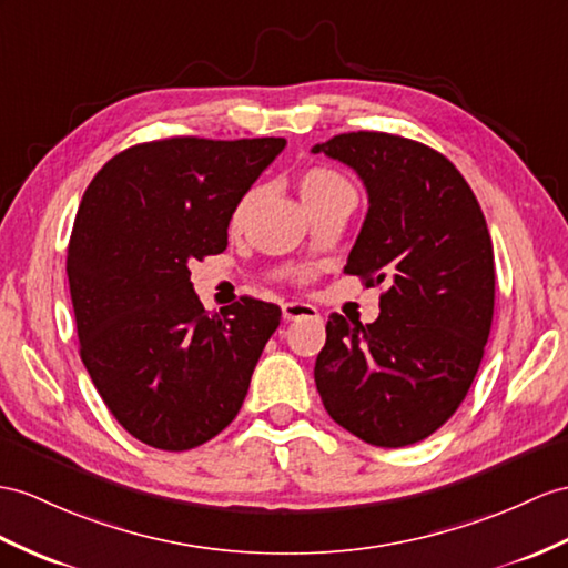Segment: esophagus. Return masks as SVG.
<instances>
[{
    "label": "esophagus",
    "instance_id": "obj_1",
    "mask_svg": "<svg viewBox=\"0 0 568 568\" xmlns=\"http://www.w3.org/2000/svg\"><path fill=\"white\" fill-rule=\"evenodd\" d=\"M282 315H284V321H317V317H321V313H317L315 306H311V303H303V301L282 303Z\"/></svg>",
    "mask_w": 568,
    "mask_h": 568
}]
</instances>
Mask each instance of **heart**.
I'll return each mask as SVG.
<instances>
[{"mask_svg":"<svg viewBox=\"0 0 568 568\" xmlns=\"http://www.w3.org/2000/svg\"><path fill=\"white\" fill-rule=\"evenodd\" d=\"M349 187L352 185L347 183V178L337 171L325 169V165H313V169H306L298 175V192H301V200L306 202V206L317 204L327 195H332V192L349 190ZM255 200H257V190H247L241 197V202L236 204V210H233V216H231L233 226L243 224V219L253 210Z\"/></svg>","mask_w":568,"mask_h":568,"instance_id":"1","label":"heart"}]
</instances>
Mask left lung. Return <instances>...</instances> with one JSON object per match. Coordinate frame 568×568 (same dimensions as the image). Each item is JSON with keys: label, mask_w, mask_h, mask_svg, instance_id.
Returning a JSON list of instances; mask_svg holds the SVG:
<instances>
[{"label": "left lung", "mask_w": 568, "mask_h": 568, "mask_svg": "<svg viewBox=\"0 0 568 568\" xmlns=\"http://www.w3.org/2000/svg\"><path fill=\"white\" fill-rule=\"evenodd\" d=\"M313 154L347 163L368 212L344 272L385 286L376 323L332 313L315 385L327 414L371 446L432 436L473 385L494 317V247L460 171L432 146L347 132Z\"/></svg>", "instance_id": "1"}]
</instances>
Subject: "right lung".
<instances>
[{"label": "right lung", "mask_w": 568, "mask_h": 568, "mask_svg": "<svg viewBox=\"0 0 568 568\" xmlns=\"http://www.w3.org/2000/svg\"><path fill=\"white\" fill-rule=\"evenodd\" d=\"M282 136H171L120 151L84 192L67 247L79 354L142 444L190 450L236 419L282 311L241 296L210 315L190 262L224 253L229 221Z\"/></svg>", "instance_id": "add662e5"}]
</instances>
